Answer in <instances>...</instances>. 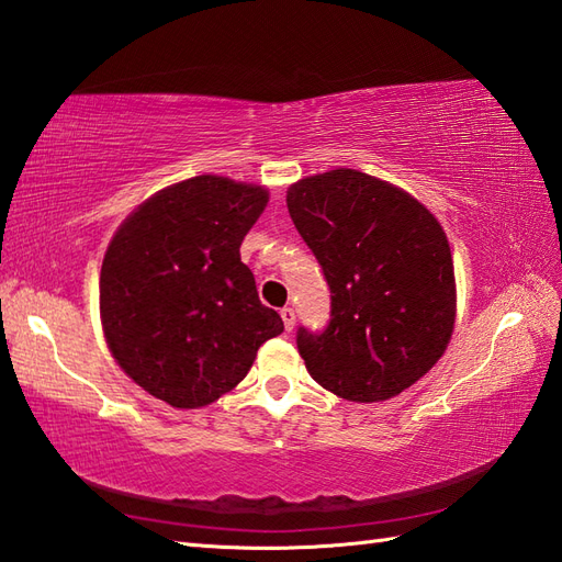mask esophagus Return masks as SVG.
Segmentation results:
<instances>
[{
	"mask_svg": "<svg viewBox=\"0 0 562 562\" xmlns=\"http://www.w3.org/2000/svg\"><path fill=\"white\" fill-rule=\"evenodd\" d=\"M281 319H283L285 331H291L295 327V310L293 307H283L281 310Z\"/></svg>",
	"mask_w": 562,
	"mask_h": 562,
	"instance_id": "obj_1",
	"label": "esophagus"
}]
</instances>
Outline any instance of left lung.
I'll return each mask as SVG.
<instances>
[{"instance_id":"8db88e82","label":"left lung","mask_w":562,"mask_h":562,"mask_svg":"<svg viewBox=\"0 0 562 562\" xmlns=\"http://www.w3.org/2000/svg\"><path fill=\"white\" fill-rule=\"evenodd\" d=\"M285 204L331 291L327 329H297L307 372L348 402L402 394L438 363L454 329V265L438 218L351 168L297 180Z\"/></svg>"}]
</instances>
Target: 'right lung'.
I'll return each instance as SVG.
<instances>
[{
  "label": "right lung",
  "instance_id": "obj_1",
  "mask_svg": "<svg viewBox=\"0 0 562 562\" xmlns=\"http://www.w3.org/2000/svg\"><path fill=\"white\" fill-rule=\"evenodd\" d=\"M267 202L259 184L196 176L146 199L112 235L101 269L105 341L160 402H216L247 375L257 348L283 331L240 261Z\"/></svg>",
  "mask_w": 562,
  "mask_h": 562
}]
</instances>
